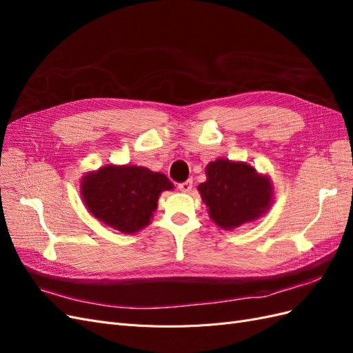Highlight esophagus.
I'll use <instances>...</instances> for the list:
<instances>
[{"label": "esophagus", "instance_id": "esophagus-1", "mask_svg": "<svg viewBox=\"0 0 353 353\" xmlns=\"http://www.w3.org/2000/svg\"><path fill=\"white\" fill-rule=\"evenodd\" d=\"M178 188L183 191V193H190L191 188H193V181L187 179V181H184V183H179Z\"/></svg>", "mask_w": 353, "mask_h": 353}]
</instances>
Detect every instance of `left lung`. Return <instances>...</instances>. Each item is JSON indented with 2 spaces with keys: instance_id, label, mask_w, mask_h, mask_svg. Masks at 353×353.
I'll use <instances>...</instances> for the list:
<instances>
[{
  "instance_id": "left-lung-1",
  "label": "left lung",
  "mask_w": 353,
  "mask_h": 353,
  "mask_svg": "<svg viewBox=\"0 0 353 353\" xmlns=\"http://www.w3.org/2000/svg\"><path fill=\"white\" fill-rule=\"evenodd\" d=\"M208 179L197 188L209 208V215L222 228H236L258 219L270 208V179L248 163L218 159L206 168Z\"/></svg>"
}]
</instances>
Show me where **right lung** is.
Segmentation results:
<instances>
[{"instance_id": "add662e5", "label": "right lung", "mask_w": 353, "mask_h": 353, "mask_svg": "<svg viewBox=\"0 0 353 353\" xmlns=\"http://www.w3.org/2000/svg\"><path fill=\"white\" fill-rule=\"evenodd\" d=\"M82 199L88 210L105 225L132 234L144 228L162 191L172 190L166 175L143 166H104L85 175Z\"/></svg>"}]
</instances>
